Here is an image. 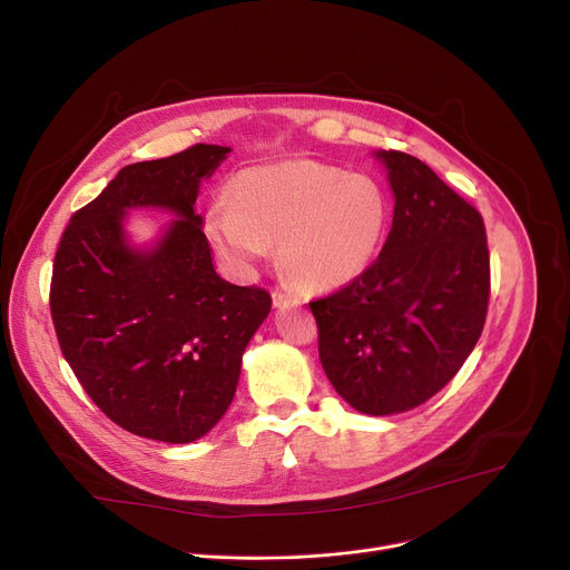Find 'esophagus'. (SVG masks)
<instances>
[{"instance_id": "esophagus-1", "label": "esophagus", "mask_w": 570, "mask_h": 570, "mask_svg": "<svg viewBox=\"0 0 570 570\" xmlns=\"http://www.w3.org/2000/svg\"><path fill=\"white\" fill-rule=\"evenodd\" d=\"M273 302H275V307H286V305H297L299 297H297L295 293L275 291V293H273Z\"/></svg>"}]
</instances>
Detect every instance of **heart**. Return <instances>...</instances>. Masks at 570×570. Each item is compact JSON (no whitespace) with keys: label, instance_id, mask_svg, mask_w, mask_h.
Listing matches in <instances>:
<instances>
[{"label":"heart","instance_id":"1","mask_svg":"<svg viewBox=\"0 0 570 570\" xmlns=\"http://www.w3.org/2000/svg\"><path fill=\"white\" fill-rule=\"evenodd\" d=\"M392 217L390 197L368 176H348L312 160L245 169L232 202L208 215L215 247L238 265L279 243L282 271L307 291H336L366 273Z\"/></svg>","mask_w":570,"mask_h":570}]
</instances>
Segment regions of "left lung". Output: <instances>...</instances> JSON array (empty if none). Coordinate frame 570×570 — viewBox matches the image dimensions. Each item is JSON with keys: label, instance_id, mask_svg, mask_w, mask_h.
<instances>
[{"label": "left lung", "instance_id": "1", "mask_svg": "<svg viewBox=\"0 0 570 570\" xmlns=\"http://www.w3.org/2000/svg\"><path fill=\"white\" fill-rule=\"evenodd\" d=\"M394 189L392 232L362 277L312 299L334 390L364 414L422 405L481 336L490 254L481 213L422 160L381 150Z\"/></svg>", "mask_w": 570, "mask_h": 570}]
</instances>
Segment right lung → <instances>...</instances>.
Returning <instances> with one entry per match:
<instances>
[{"label": "right lung", "instance_id": "1", "mask_svg": "<svg viewBox=\"0 0 570 570\" xmlns=\"http://www.w3.org/2000/svg\"><path fill=\"white\" fill-rule=\"evenodd\" d=\"M226 154L195 144L124 167L70 217L55 254L59 348L89 399L141 438L185 444L206 435L232 405L243 353L273 307L265 288L215 273L195 213L202 178ZM137 205L181 215L154 253L122 240V215Z\"/></svg>", "mask_w": 570, "mask_h": 570}]
</instances>
